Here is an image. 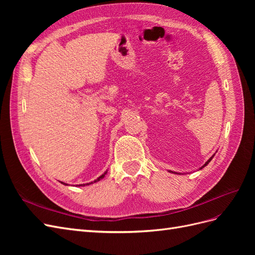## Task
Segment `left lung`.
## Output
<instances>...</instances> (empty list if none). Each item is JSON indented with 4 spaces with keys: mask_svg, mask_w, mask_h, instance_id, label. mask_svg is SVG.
I'll list each match as a JSON object with an SVG mask.
<instances>
[{
    "mask_svg": "<svg viewBox=\"0 0 255 255\" xmlns=\"http://www.w3.org/2000/svg\"><path fill=\"white\" fill-rule=\"evenodd\" d=\"M214 155H215V154H214ZM214 155H213V156H212V157H211V158H210V159H208V160H207V161H206V163H205V164H204V165H203V166H202V167H201V168H200V169H202V168H204V167H205V166H206V165H207V164H208V163H210V161H211V160H212V158H213V157H214ZM170 172H171V171H170Z\"/></svg>",
    "mask_w": 255,
    "mask_h": 255,
    "instance_id": "1",
    "label": "left lung"
}]
</instances>
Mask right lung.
Masks as SVG:
<instances>
[{
	"label": "right lung",
	"mask_w": 255,
	"mask_h": 255,
	"mask_svg": "<svg viewBox=\"0 0 255 255\" xmlns=\"http://www.w3.org/2000/svg\"><path fill=\"white\" fill-rule=\"evenodd\" d=\"M106 172H107V171H106ZM106 172H104V173H103V174H102V175H100V176H99V177H98V179H97V180H95V181H94V182H90V183H87V184H86V185H89V184H94V183H96V182H99V181H100V180H101V179H103V177H104V176H105V174H106ZM61 183H63V182H61ZM63 184H65V183H63ZM65 185H66V184H65ZM80 186H85V184H83V185H80Z\"/></svg>",
	"instance_id": "1"
}]
</instances>
